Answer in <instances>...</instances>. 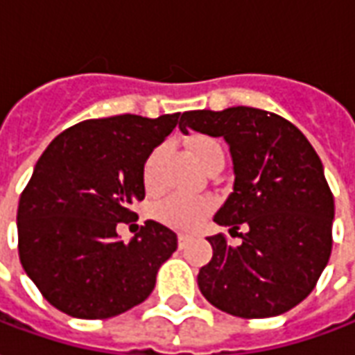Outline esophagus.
<instances>
[{
    "mask_svg": "<svg viewBox=\"0 0 355 355\" xmlns=\"http://www.w3.org/2000/svg\"><path fill=\"white\" fill-rule=\"evenodd\" d=\"M188 241H190L188 235H184V233H178V248H184Z\"/></svg>",
    "mask_w": 355,
    "mask_h": 355,
    "instance_id": "34e87169",
    "label": "esophagus"
}]
</instances>
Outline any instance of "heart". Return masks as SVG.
<instances>
[{
    "mask_svg": "<svg viewBox=\"0 0 355 355\" xmlns=\"http://www.w3.org/2000/svg\"><path fill=\"white\" fill-rule=\"evenodd\" d=\"M190 154L193 162L199 167L211 162L214 156L222 154L220 144L211 137L205 135H196L188 143ZM162 157H164V146H159L156 150L150 152V156L146 157L143 169L144 186L148 190H156L159 186V169H162ZM212 201L211 199H198V198H186V196H169L156 207V216L164 224L177 227V230H193L198 227L205 220V216L211 212Z\"/></svg>",
    "mask_w": 355,
    "mask_h": 355,
    "instance_id": "obj_1",
    "label": "heart"
}]
</instances>
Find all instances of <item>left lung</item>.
Instances as JSON below:
<instances>
[{
  "label": "left lung",
  "mask_w": 355,
  "mask_h": 355,
  "mask_svg": "<svg viewBox=\"0 0 355 355\" xmlns=\"http://www.w3.org/2000/svg\"><path fill=\"white\" fill-rule=\"evenodd\" d=\"M182 133L224 137L233 191L214 214L224 235L209 237L212 259L199 269L205 299L239 318H271L303 301L331 256L333 193L316 150L295 125L254 107L182 112Z\"/></svg>",
  "instance_id": "obj_1"
}]
</instances>
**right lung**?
<instances>
[{
  "instance_id": "right-lung-1",
  "label": "right lung",
  "mask_w": 355,
  "mask_h": 355,
  "mask_svg": "<svg viewBox=\"0 0 355 355\" xmlns=\"http://www.w3.org/2000/svg\"><path fill=\"white\" fill-rule=\"evenodd\" d=\"M180 112L96 118L71 125L35 164L18 203V254L43 297L73 318L103 320L143 303L177 235L148 220L130 243L116 225L144 199L150 152L178 124Z\"/></svg>"
}]
</instances>
